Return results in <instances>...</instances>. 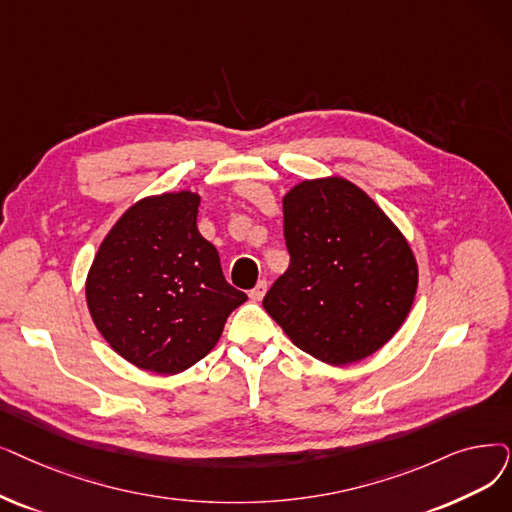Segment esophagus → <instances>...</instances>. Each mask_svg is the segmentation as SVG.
I'll return each instance as SVG.
<instances>
[{
	"instance_id": "34e87169",
	"label": "esophagus",
	"mask_w": 512,
	"mask_h": 512,
	"mask_svg": "<svg viewBox=\"0 0 512 512\" xmlns=\"http://www.w3.org/2000/svg\"><path fill=\"white\" fill-rule=\"evenodd\" d=\"M265 291H268V282H265V280H259V282H257V286H255L253 291L249 293V297H251L253 301H261V299H263V295H265Z\"/></svg>"
}]
</instances>
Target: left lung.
<instances>
[{
	"mask_svg": "<svg viewBox=\"0 0 512 512\" xmlns=\"http://www.w3.org/2000/svg\"><path fill=\"white\" fill-rule=\"evenodd\" d=\"M291 263L263 307L299 349L345 366L404 324L418 265L385 211L343 177L305 180L282 198Z\"/></svg>",
	"mask_w": 512,
	"mask_h": 512,
	"instance_id": "obj_1",
	"label": "left lung"
}]
</instances>
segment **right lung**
<instances>
[{
  "instance_id": "right-lung-1",
  "label": "right lung",
  "mask_w": 512,
  "mask_h": 512,
  "mask_svg": "<svg viewBox=\"0 0 512 512\" xmlns=\"http://www.w3.org/2000/svg\"><path fill=\"white\" fill-rule=\"evenodd\" d=\"M201 196H148L110 228L85 280L92 320L129 364L177 374L215 347L247 295L226 282L196 228Z\"/></svg>"
}]
</instances>
